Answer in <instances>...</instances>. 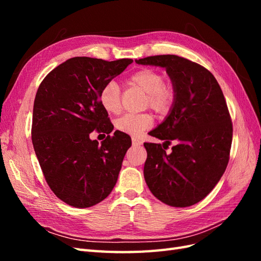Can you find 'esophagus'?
I'll list each match as a JSON object with an SVG mask.
<instances>
[{
	"mask_svg": "<svg viewBox=\"0 0 261 261\" xmlns=\"http://www.w3.org/2000/svg\"><path fill=\"white\" fill-rule=\"evenodd\" d=\"M132 141H133V146H140L141 144H143L139 139H137V138H135V137L132 138Z\"/></svg>",
	"mask_w": 261,
	"mask_h": 261,
	"instance_id": "obj_1",
	"label": "esophagus"
}]
</instances>
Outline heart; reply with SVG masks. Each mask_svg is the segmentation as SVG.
Returning <instances> with one entry per match:
<instances>
[{
	"label": "heart",
	"instance_id": "heart-1",
	"mask_svg": "<svg viewBox=\"0 0 261 261\" xmlns=\"http://www.w3.org/2000/svg\"><path fill=\"white\" fill-rule=\"evenodd\" d=\"M129 84L147 94V105L155 112L164 114L174 103V91L164 84V76L154 69L144 68L129 78ZM99 102L106 112L117 114L121 111V90L116 82L107 83L99 93ZM152 116L144 114H125L115 121V128L130 136H139L152 127Z\"/></svg>",
	"mask_w": 261,
	"mask_h": 261
}]
</instances>
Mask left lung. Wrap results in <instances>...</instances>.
Masks as SVG:
<instances>
[{
  "instance_id": "1",
  "label": "left lung",
  "mask_w": 261,
  "mask_h": 261,
  "mask_svg": "<svg viewBox=\"0 0 261 261\" xmlns=\"http://www.w3.org/2000/svg\"><path fill=\"white\" fill-rule=\"evenodd\" d=\"M137 64L163 67L174 91L168 116L150 135L144 176L150 192L172 207L199 202L218 184L230 158L233 127L220 86L208 69L177 55H155ZM177 143L172 152L164 145Z\"/></svg>"
}]
</instances>
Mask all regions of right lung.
Returning <instances> with one entry per match:
<instances>
[{
  "label": "right lung",
  "instance_id": "right-lung-1",
  "mask_svg": "<svg viewBox=\"0 0 261 261\" xmlns=\"http://www.w3.org/2000/svg\"><path fill=\"white\" fill-rule=\"evenodd\" d=\"M132 63L76 57L51 70L39 86L31 128L34 149L51 191L69 206H94L116 184L130 137L115 130L99 145L89 135L94 129L113 130L99 93Z\"/></svg>",
  "mask_w": 261,
  "mask_h": 261
}]
</instances>
